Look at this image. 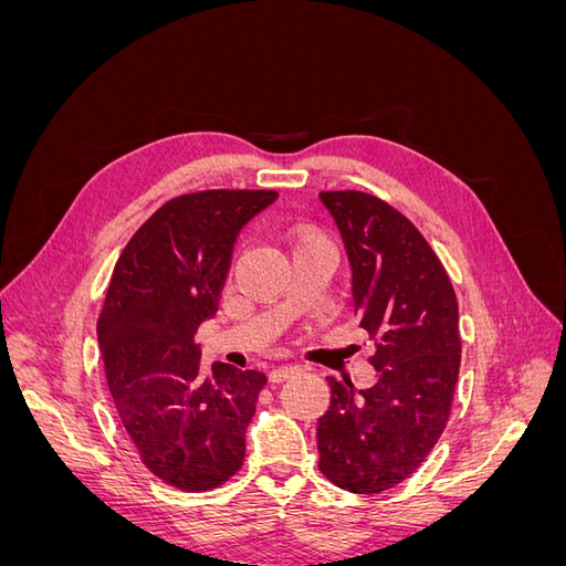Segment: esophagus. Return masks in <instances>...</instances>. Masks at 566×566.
<instances>
[{"instance_id": "34e87169", "label": "esophagus", "mask_w": 566, "mask_h": 566, "mask_svg": "<svg viewBox=\"0 0 566 566\" xmlns=\"http://www.w3.org/2000/svg\"><path fill=\"white\" fill-rule=\"evenodd\" d=\"M297 370H300L297 366H279V368H273L269 373V382H285L287 378H293Z\"/></svg>"}]
</instances>
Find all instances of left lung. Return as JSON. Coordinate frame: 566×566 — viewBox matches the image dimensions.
<instances>
[{
  "label": "left lung",
  "instance_id": "left-lung-1",
  "mask_svg": "<svg viewBox=\"0 0 566 566\" xmlns=\"http://www.w3.org/2000/svg\"><path fill=\"white\" fill-rule=\"evenodd\" d=\"M352 271V306L378 337L375 380L328 378L318 418V470L339 489L380 493L413 474L449 420L460 368L458 302L420 231L380 198L318 193Z\"/></svg>",
  "mask_w": 566,
  "mask_h": 566
}]
</instances>
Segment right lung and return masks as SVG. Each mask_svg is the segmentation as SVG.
<instances>
[{
    "mask_svg": "<svg viewBox=\"0 0 566 566\" xmlns=\"http://www.w3.org/2000/svg\"><path fill=\"white\" fill-rule=\"evenodd\" d=\"M276 191H202L165 202L113 269L96 335L106 378L144 465L184 491L243 465L245 427L266 375L200 368L196 333L217 312L233 243Z\"/></svg>",
    "mask_w": 566,
    "mask_h": 566,
    "instance_id": "obj_1",
    "label": "right lung"
}]
</instances>
